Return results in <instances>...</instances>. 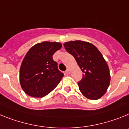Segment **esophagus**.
Wrapping results in <instances>:
<instances>
[{"label": "esophagus", "mask_w": 129, "mask_h": 129, "mask_svg": "<svg viewBox=\"0 0 129 129\" xmlns=\"http://www.w3.org/2000/svg\"><path fill=\"white\" fill-rule=\"evenodd\" d=\"M66 74H69L70 73V71H69V69H67V70H66Z\"/></svg>", "instance_id": "1"}]
</instances>
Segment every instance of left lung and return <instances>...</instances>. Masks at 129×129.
Returning <instances> with one entry per match:
<instances>
[{
    "mask_svg": "<svg viewBox=\"0 0 129 129\" xmlns=\"http://www.w3.org/2000/svg\"><path fill=\"white\" fill-rule=\"evenodd\" d=\"M63 46L84 73L82 80L78 82L82 94L91 100L103 96L110 85V75L100 51L91 43L80 40L66 42Z\"/></svg>",
    "mask_w": 129,
    "mask_h": 129,
    "instance_id": "left-lung-1",
    "label": "left lung"
}]
</instances>
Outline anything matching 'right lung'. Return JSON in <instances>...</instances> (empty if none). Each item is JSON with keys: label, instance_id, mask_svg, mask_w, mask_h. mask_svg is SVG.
<instances>
[{"label": "right lung", "instance_id": "obj_1", "mask_svg": "<svg viewBox=\"0 0 129 129\" xmlns=\"http://www.w3.org/2000/svg\"><path fill=\"white\" fill-rule=\"evenodd\" d=\"M61 48L60 43L44 41L28 51L19 72L21 88L28 95L41 98L58 86L63 74L58 70L52 55Z\"/></svg>", "mask_w": 129, "mask_h": 129}]
</instances>
